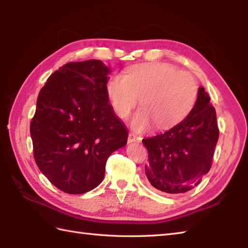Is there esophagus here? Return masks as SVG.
Returning <instances> with one entry per match:
<instances>
[{
  "instance_id": "obj_1",
  "label": "esophagus",
  "mask_w": 248,
  "mask_h": 248,
  "mask_svg": "<svg viewBox=\"0 0 248 248\" xmlns=\"http://www.w3.org/2000/svg\"><path fill=\"white\" fill-rule=\"evenodd\" d=\"M140 140H141L140 136H138L133 133H129V136H128L129 143H140Z\"/></svg>"
}]
</instances>
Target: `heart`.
<instances>
[{
  "label": "heart",
  "mask_w": 248,
  "mask_h": 248,
  "mask_svg": "<svg viewBox=\"0 0 248 248\" xmlns=\"http://www.w3.org/2000/svg\"><path fill=\"white\" fill-rule=\"evenodd\" d=\"M107 93L119 118H127L140 97L131 124L144 132L155 124L164 130L180 123L196 102L198 82L191 72L167 62H146L130 67L124 76H113Z\"/></svg>",
  "instance_id": "1"
}]
</instances>
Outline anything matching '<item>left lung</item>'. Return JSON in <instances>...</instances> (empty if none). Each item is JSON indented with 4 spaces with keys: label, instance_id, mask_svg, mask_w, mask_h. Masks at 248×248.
<instances>
[{
    "label": "left lung",
    "instance_id": "obj_1",
    "mask_svg": "<svg viewBox=\"0 0 248 248\" xmlns=\"http://www.w3.org/2000/svg\"><path fill=\"white\" fill-rule=\"evenodd\" d=\"M219 130L208 93L199 87L192 110L166 132L144 139L149 163L145 173L163 194H179L197 186L212 166Z\"/></svg>",
    "mask_w": 248,
    "mask_h": 248
}]
</instances>
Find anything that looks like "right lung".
I'll use <instances>...</instances> for the list:
<instances>
[{
  "mask_svg": "<svg viewBox=\"0 0 248 248\" xmlns=\"http://www.w3.org/2000/svg\"><path fill=\"white\" fill-rule=\"evenodd\" d=\"M108 67L99 60L70 62L49 77L31 121L34 159L67 194L102 182L108 156L127 144L128 130L107 93Z\"/></svg>",
  "mask_w": 248,
  "mask_h": 248,
  "instance_id": "1",
  "label": "right lung"
}]
</instances>
